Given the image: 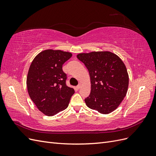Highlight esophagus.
Segmentation results:
<instances>
[{"instance_id": "34e87169", "label": "esophagus", "mask_w": 156, "mask_h": 156, "mask_svg": "<svg viewBox=\"0 0 156 156\" xmlns=\"http://www.w3.org/2000/svg\"><path fill=\"white\" fill-rule=\"evenodd\" d=\"M81 83H79V84H78V85L77 86V87H76V88H77V89H79V88H81Z\"/></svg>"}]
</instances>
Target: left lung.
Here are the masks:
<instances>
[{"label":"left lung","mask_w":156,"mask_h":156,"mask_svg":"<svg viewBox=\"0 0 156 156\" xmlns=\"http://www.w3.org/2000/svg\"><path fill=\"white\" fill-rule=\"evenodd\" d=\"M77 58L88 69L91 91L86 105L101 114H108L119 106L126 96L129 76L125 64L116 55L108 51L80 53Z\"/></svg>","instance_id":"obj_1"}]
</instances>
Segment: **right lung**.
<instances>
[{"mask_svg":"<svg viewBox=\"0 0 156 156\" xmlns=\"http://www.w3.org/2000/svg\"><path fill=\"white\" fill-rule=\"evenodd\" d=\"M72 53L48 49L41 52L31 63L27 78V90L32 101L47 116H54L66 108L74 89L66 85L67 75L62 65Z\"/></svg>","mask_w":156,"mask_h":156,"instance_id":"1","label":"right lung"}]
</instances>
